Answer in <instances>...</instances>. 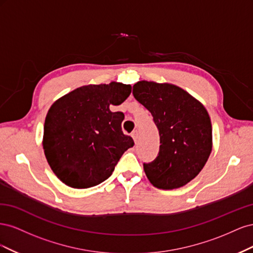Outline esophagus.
Instances as JSON below:
<instances>
[{
    "label": "esophagus",
    "mask_w": 253,
    "mask_h": 253,
    "mask_svg": "<svg viewBox=\"0 0 253 253\" xmlns=\"http://www.w3.org/2000/svg\"><path fill=\"white\" fill-rule=\"evenodd\" d=\"M132 137L135 142H137V139H138V131H134L132 132Z\"/></svg>",
    "instance_id": "34e87169"
}]
</instances>
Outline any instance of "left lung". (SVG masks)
Here are the masks:
<instances>
[{
	"mask_svg": "<svg viewBox=\"0 0 253 253\" xmlns=\"http://www.w3.org/2000/svg\"><path fill=\"white\" fill-rule=\"evenodd\" d=\"M133 95L153 116L159 152L145 175L153 186L180 188L202 171L212 150V126L204 105L182 88L168 83L139 81Z\"/></svg>",
	"mask_w": 253,
	"mask_h": 253,
	"instance_id": "1",
	"label": "left lung"
}]
</instances>
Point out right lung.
I'll use <instances>...</instances> for the list:
<instances>
[{"label":"right lung","mask_w":253,"mask_h":253,"mask_svg":"<svg viewBox=\"0 0 253 253\" xmlns=\"http://www.w3.org/2000/svg\"><path fill=\"white\" fill-rule=\"evenodd\" d=\"M129 84L86 85L53 103L44 124L43 149L57 177L65 185L85 189L112 175L134 140L125 135L122 112H112L129 96Z\"/></svg>","instance_id":"1"}]
</instances>
